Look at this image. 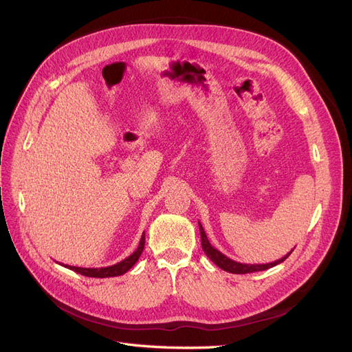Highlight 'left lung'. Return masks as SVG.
I'll list each match as a JSON object with an SVG mask.
<instances>
[{"label":"left lung","mask_w":352,"mask_h":352,"mask_svg":"<svg viewBox=\"0 0 352 352\" xmlns=\"http://www.w3.org/2000/svg\"><path fill=\"white\" fill-rule=\"evenodd\" d=\"M198 226H199V233H201V245H202V250H204L207 257L214 263L221 270L229 272V273H235V274H245V273H252V272H261V270H267L270 267H274V265L280 264L282 261H285L287 257H289L291 252H287L285 257H282L280 260H276L273 263H267V264H243V263H238V261H233L229 257H226L225 254H221L219 250H216L212 245L210 243L204 228H202L201 223L198 221Z\"/></svg>","instance_id":"left-lung-1"}]
</instances>
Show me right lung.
I'll return each mask as SVG.
<instances>
[{
    "label": "right lung",
    "mask_w": 352,
    "mask_h": 352,
    "mask_svg": "<svg viewBox=\"0 0 352 352\" xmlns=\"http://www.w3.org/2000/svg\"><path fill=\"white\" fill-rule=\"evenodd\" d=\"M144 245H145V232L142 233L140 245H138V248L133 254H131L129 257L124 258L123 261L117 263L114 265H109V267H100V269H95V267H76V265H65V267L80 273L83 276H88V278H114V276H122L124 274L127 270H131L135 263L138 261V258L141 257V254L144 251Z\"/></svg>",
    "instance_id": "1"
}]
</instances>
